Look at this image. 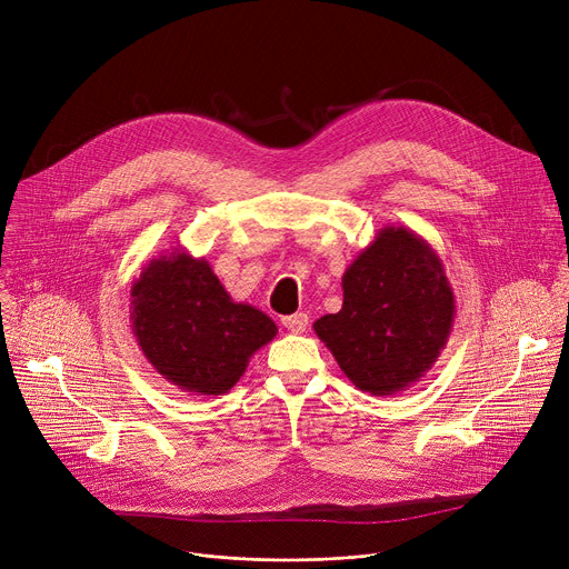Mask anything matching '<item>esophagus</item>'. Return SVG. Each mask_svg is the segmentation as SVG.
Masks as SVG:
<instances>
[{
    "instance_id": "1",
    "label": "esophagus",
    "mask_w": 569,
    "mask_h": 569,
    "mask_svg": "<svg viewBox=\"0 0 569 569\" xmlns=\"http://www.w3.org/2000/svg\"><path fill=\"white\" fill-rule=\"evenodd\" d=\"M281 323H283V327H286L290 333H303L306 327H308V315H306V312H297V315L283 317Z\"/></svg>"
}]
</instances>
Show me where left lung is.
Masks as SVG:
<instances>
[{"mask_svg": "<svg viewBox=\"0 0 569 569\" xmlns=\"http://www.w3.org/2000/svg\"><path fill=\"white\" fill-rule=\"evenodd\" d=\"M342 310L312 329L345 376L373 396L419 382L448 345L455 295L439 254L408 227H382L342 277Z\"/></svg>", "mask_w": 569, "mask_h": 569, "instance_id": "left-lung-1", "label": "left lung"}]
</instances>
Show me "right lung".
I'll use <instances>...</instances> for the list:
<instances>
[{"instance_id":"1","label":"right lung","mask_w":569,"mask_h":569,"mask_svg":"<svg viewBox=\"0 0 569 569\" xmlns=\"http://www.w3.org/2000/svg\"><path fill=\"white\" fill-rule=\"evenodd\" d=\"M132 333L154 371L196 396L227 393L277 323L236 303L209 261L176 248L150 259L130 290Z\"/></svg>"}]
</instances>
